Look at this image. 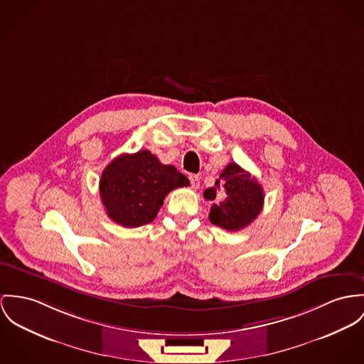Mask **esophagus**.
<instances>
[{
  "mask_svg": "<svg viewBox=\"0 0 364 364\" xmlns=\"http://www.w3.org/2000/svg\"><path fill=\"white\" fill-rule=\"evenodd\" d=\"M188 178H190V183H191V187L196 190L199 187V177L196 174H190Z\"/></svg>",
  "mask_w": 364,
  "mask_h": 364,
  "instance_id": "obj_1",
  "label": "esophagus"
}]
</instances>
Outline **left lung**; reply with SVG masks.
<instances>
[{
	"mask_svg": "<svg viewBox=\"0 0 364 364\" xmlns=\"http://www.w3.org/2000/svg\"><path fill=\"white\" fill-rule=\"evenodd\" d=\"M215 186L218 188L212 187L203 193L206 200H215L218 193L222 196L219 203H213L210 208V223L237 231L251 224L262 212L264 202L262 186L250 171L237 164H228Z\"/></svg>",
	"mask_w": 364,
	"mask_h": 364,
	"instance_id": "left-lung-1",
	"label": "left lung"
}]
</instances>
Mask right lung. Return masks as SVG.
Wrapping results in <instances>:
<instances>
[{
	"instance_id": "1",
	"label": "right lung",
	"mask_w": 364,
	"mask_h": 364,
	"mask_svg": "<svg viewBox=\"0 0 364 364\" xmlns=\"http://www.w3.org/2000/svg\"><path fill=\"white\" fill-rule=\"evenodd\" d=\"M190 186V180L171 165L144 149L123 154L104 168L100 196L108 216L123 227L151 223L171 190Z\"/></svg>"
}]
</instances>
